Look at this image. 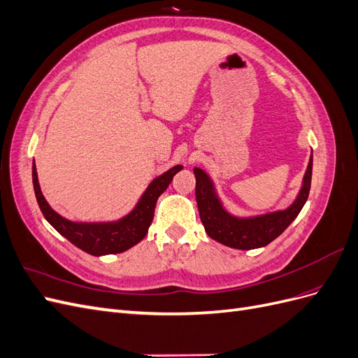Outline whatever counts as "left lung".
I'll use <instances>...</instances> for the list:
<instances>
[{
  "mask_svg": "<svg viewBox=\"0 0 358 358\" xmlns=\"http://www.w3.org/2000/svg\"><path fill=\"white\" fill-rule=\"evenodd\" d=\"M196 199L204 230L210 239L234 249H257L273 242L287 227L297 218L305 206L312 179V154L301 180L296 200L288 208L259 215H236L229 210L220 197L210 175L200 167H194Z\"/></svg>",
  "mask_w": 358,
  "mask_h": 358,
  "instance_id": "left-lung-1",
  "label": "left lung"
}]
</instances>
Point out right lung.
<instances>
[{
	"instance_id": "add662e5",
	"label": "right lung",
	"mask_w": 358,
	"mask_h": 358,
	"mask_svg": "<svg viewBox=\"0 0 358 358\" xmlns=\"http://www.w3.org/2000/svg\"><path fill=\"white\" fill-rule=\"evenodd\" d=\"M182 169L178 164L157 176L138 197L134 208L115 221H71L53 210L41 192L36 162H32V183H34L40 210L53 229L82 251L94 257H101L124 252L145 239L154 220L158 197L167 189L173 176Z\"/></svg>"
}]
</instances>
